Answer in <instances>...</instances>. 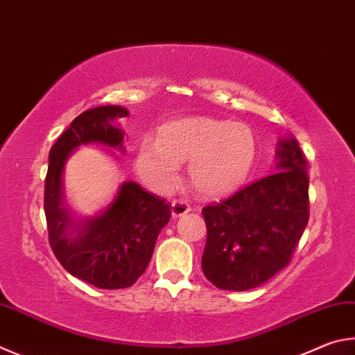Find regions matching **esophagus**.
<instances>
[{"instance_id": "esophagus-1", "label": "esophagus", "mask_w": 355, "mask_h": 355, "mask_svg": "<svg viewBox=\"0 0 355 355\" xmlns=\"http://www.w3.org/2000/svg\"><path fill=\"white\" fill-rule=\"evenodd\" d=\"M191 211V205L186 200H173L172 202V216L182 217Z\"/></svg>"}]
</instances>
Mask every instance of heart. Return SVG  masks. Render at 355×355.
Instances as JSON below:
<instances>
[{
	"label": "heart",
	"instance_id": "1",
	"mask_svg": "<svg viewBox=\"0 0 355 355\" xmlns=\"http://www.w3.org/2000/svg\"><path fill=\"white\" fill-rule=\"evenodd\" d=\"M256 152L257 138L250 125L194 116L164 124L157 141L141 144L137 167L153 188L167 189L178 177V163L189 161L192 186L205 196H222L243 183Z\"/></svg>",
	"mask_w": 355,
	"mask_h": 355
}]
</instances>
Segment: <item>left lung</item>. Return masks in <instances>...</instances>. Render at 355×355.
<instances>
[{"label":"left lung","mask_w":355,"mask_h":355,"mask_svg":"<svg viewBox=\"0 0 355 355\" xmlns=\"http://www.w3.org/2000/svg\"><path fill=\"white\" fill-rule=\"evenodd\" d=\"M278 172L206 205L202 268L217 288L245 292L287 267L309 222L307 159L281 141Z\"/></svg>","instance_id":"1"}]
</instances>
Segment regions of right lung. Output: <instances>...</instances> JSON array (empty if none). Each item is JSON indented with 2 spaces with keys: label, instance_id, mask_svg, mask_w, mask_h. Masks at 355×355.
Segmentation results:
<instances>
[{
  "label": "right lung",
  "instance_id": "right-lung-1",
  "mask_svg": "<svg viewBox=\"0 0 355 355\" xmlns=\"http://www.w3.org/2000/svg\"><path fill=\"white\" fill-rule=\"evenodd\" d=\"M128 112L119 105H101L80 113L49 150L44 178V216L49 245L62 267L98 288H125L146 272L157 237L172 216L171 203L135 182L121 186L107 212L80 220L63 200L62 169L68 153L87 143H102L122 150L124 135L110 124Z\"/></svg>",
  "mask_w": 355,
  "mask_h": 355
}]
</instances>
